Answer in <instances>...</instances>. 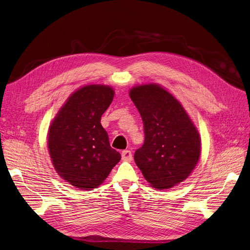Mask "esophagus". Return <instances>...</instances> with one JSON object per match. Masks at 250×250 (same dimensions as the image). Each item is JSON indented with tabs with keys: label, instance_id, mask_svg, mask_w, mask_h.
Listing matches in <instances>:
<instances>
[{
	"label": "esophagus",
	"instance_id": "obj_1",
	"mask_svg": "<svg viewBox=\"0 0 250 250\" xmlns=\"http://www.w3.org/2000/svg\"><path fill=\"white\" fill-rule=\"evenodd\" d=\"M122 158L124 161H127V162H130V161H132L133 159V156H132V151L128 150V149H125L122 152Z\"/></svg>",
	"mask_w": 250,
	"mask_h": 250
}]
</instances>
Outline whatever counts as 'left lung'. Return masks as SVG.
Listing matches in <instances>:
<instances>
[{
    "label": "left lung",
    "mask_w": 250,
    "mask_h": 250,
    "mask_svg": "<svg viewBox=\"0 0 250 250\" xmlns=\"http://www.w3.org/2000/svg\"><path fill=\"white\" fill-rule=\"evenodd\" d=\"M131 100L143 120V146L134 160L144 179L158 190L172 188L194 170L201 152L200 135L181 102L156 83L132 87Z\"/></svg>",
    "instance_id": "left-lung-1"
}]
</instances>
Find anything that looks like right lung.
<instances>
[{
    "label": "right lung",
    "mask_w": 250,
    "mask_h": 250,
    "mask_svg": "<svg viewBox=\"0 0 250 250\" xmlns=\"http://www.w3.org/2000/svg\"><path fill=\"white\" fill-rule=\"evenodd\" d=\"M108 85L89 84L78 88L53 118L47 133V148L56 172L81 190L98 188L122 156L112 148L101 117L113 101Z\"/></svg>",
    "instance_id": "add662e5"
}]
</instances>
